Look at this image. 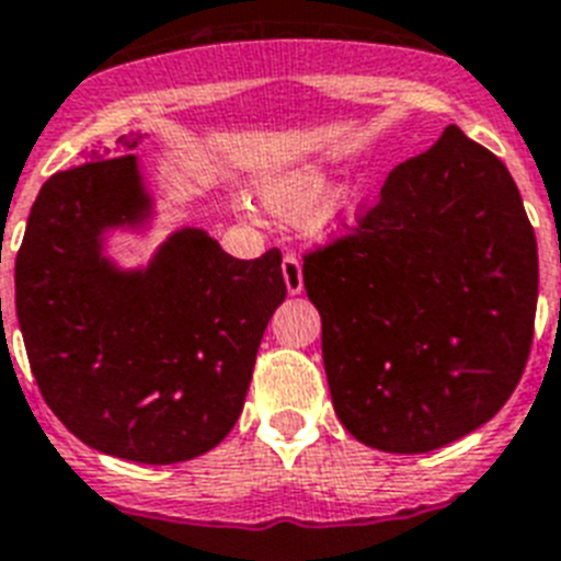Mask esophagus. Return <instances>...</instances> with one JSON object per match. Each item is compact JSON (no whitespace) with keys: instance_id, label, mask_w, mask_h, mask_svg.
Returning <instances> with one entry per match:
<instances>
[{"instance_id":"1","label":"esophagus","mask_w":561,"mask_h":561,"mask_svg":"<svg viewBox=\"0 0 561 561\" xmlns=\"http://www.w3.org/2000/svg\"><path fill=\"white\" fill-rule=\"evenodd\" d=\"M280 270H284V284L289 295H300L304 291V270H300V261L295 254H286L284 263H280Z\"/></svg>"}]
</instances>
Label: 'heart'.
<instances>
[{
    "mask_svg": "<svg viewBox=\"0 0 561 561\" xmlns=\"http://www.w3.org/2000/svg\"><path fill=\"white\" fill-rule=\"evenodd\" d=\"M263 208L280 220H304L318 240H335L358 224L367 188L358 178L337 180L314 163L272 171L257 183Z\"/></svg>",
    "mask_w": 561,
    "mask_h": 561,
    "instance_id": "b5f03b06",
    "label": "heart"
}]
</instances>
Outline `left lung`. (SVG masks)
Instances as JSON below:
<instances>
[{
    "label": "left lung",
    "mask_w": 561,
    "mask_h": 561,
    "mask_svg": "<svg viewBox=\"0 0 561 561\" xmlns=\"http://www.w3.org/2000/svg\"><path fill=\"white\" fill-rule=\"evenodd\" d=\"M335 415L430 453L488 424L530 355L536 234L511 171L461 128L392 171L355 234L304 263Z\"/></svg>",
    "instance_id": "8db88e82"
}]
</instances>
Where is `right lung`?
I'll return each instance as SVG.
<instances>
[{
  "label": "right lung",
  "instance_id": "1",
  "mask_svg": "<svg viewBox=\"0 0 561 561\" xmlns=\"http://www.w3.org/2000/svg\"><path fill=\"white\" fill-rule=\"evenodd\" d=\"M146 137L123 134L125 157L94 151L39 188L16 254V318L42 398L73 436L125 461L178 465L234 427L286 284L277 249L238 261L197 226L137 266L108 252L111 238L154 229L134 154Z\"/></svg>",
  "mask_w": 561,
  "mask_h": 561
}]
</instances>
